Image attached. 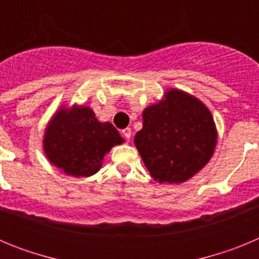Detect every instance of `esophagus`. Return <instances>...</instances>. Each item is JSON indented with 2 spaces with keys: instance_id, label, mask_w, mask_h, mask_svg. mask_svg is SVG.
Masks as SVG:
<instances>
[{
  "instance_id": "34e87169",
  "label": "esophagus",
  "mask_w": 259,
  "mask_h": 259,
  "mask_svg": "<svg viewBox=\"0 0 259 259\" xmlns=\"http://www.w3.org/2000/svg\"><path fill=\"white\" fill-rule=\"evenodd\" d=\"M122 135L125 137V140H130V139H131V136H132L131 128H124V130L122 131Z\"/></svg>"
}]
</instances>
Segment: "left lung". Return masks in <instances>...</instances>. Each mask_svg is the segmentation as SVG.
<instances>
[{
	"label": "left lung",
	"mask_w": 259,
	"mask_h": 259,
	"mask_svg": "<svg viewBox=\"0 0 259 259\" xmlns=\"http://www.w3.org/2000/svg\"><path fill=\"white\" fill-rule=\"evenodd\" d=\"M218 132L210 110L194 96L168 89L144 109L135 145L155 182L180 184L206 166Z\"/></svg>",
	"instance_id": "obj_1"
}]
</instances>
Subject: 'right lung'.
Here are the masks:
<instances>
[{
	"mask_svg": "<svg viewBox=\"0 0 259 259\" xmlns=\"http://www.w3.org/2000/svg\"><path fill=\"white\" fill-rule=\"evenodd\" d=\"M123 143L111 123L100 122L84 105L59 107L45 128L42 141L48 159L74 178L95 175L111 148Z\"/></svg>",
	"mask_w": 259,
	"mask_h": 259,
	"instance_id": "1",
	"label": "right lung"
}]
</instances>
